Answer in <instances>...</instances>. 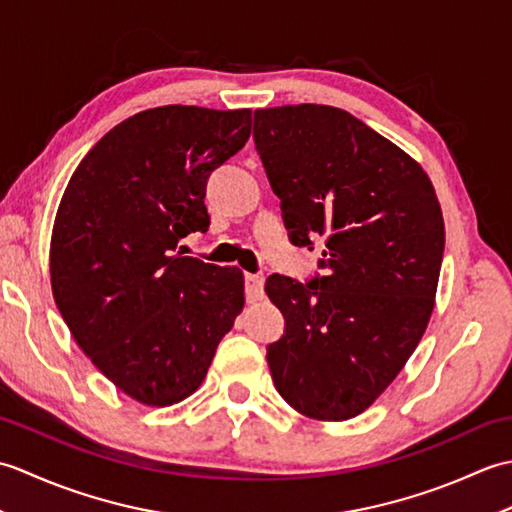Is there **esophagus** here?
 Masks as SVG:
<instances>
[{
  "instance_id": "obj_1",
  "label": "esophagus",
  "mask_w": 512,
  "mask_h": 512,
  "mask_svg": "<svg viewBox=\"0 0 512 512\" xmlns=\"http://www.w3.org/2000/svg\"><path fill=\"white\" fill-rule=\"evenodd\" d=\"M246 299L250 303L264 299V277L262 275H246Z\"/></svg>"
}]
</instances>
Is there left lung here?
Listing matches in <instances>:
<instances>
[{"label":"left lung","instance_id":"8db88e82","mask_svg":"<svg viewBox=\"0 0 512 512\" xmlns=\"http://www.w3.org/2000/svg\"><path fill=\"white\" fill-rule=\"evenodd\" d=\"M255 147L295 246L323 239V277L273 275L286 332L268 345L275 387L314 420H350L416 350L436 303L444 220L427 173L330 105L255 110Z\"/></svg>","mask_w":512,"mask_h":512}]
</instances>
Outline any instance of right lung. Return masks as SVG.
I'll list each match as a JSON object with an SVG mask.
<instances>
[{"instance_id":"1","label":"right lung","mask_w":512,"mask_h":512,"mask_svg":"<svg viewBox=\"0 0 512 512\" xmlns=\"http://www.w3.org/2000/svg\"><path fill=\"white\" fill-rule=\"evenodd\" d=\"M248 136L250 110L154 107L110 129L65 187L54 301L90 361L143 405L191 396L244 308L242 270L176 248L209 228L206 180Z\"/></svg>"}]
</instances>
